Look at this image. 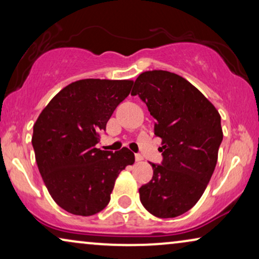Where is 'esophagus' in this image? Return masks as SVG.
I'll use <instances>...</instances> for the list:
<instances>
[{"mask_svg":"<svg viewBox=\"0 0 259 259\" xmlns=\"http://www.w3.org/2000/svg\"><path fill=\"white\" fill-rule=\"evenodd\" d=\"M144 160V158H143V155L141 154H136V161H143Z\"/></svg>","mask_w":259,"mask_h":259,"instance_id":"1","label":"esophagus"}]
</instances>
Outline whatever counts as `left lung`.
Listing matches in <instances>:
<instances>
[{
  "label": "left lung",
  "mask_w": 259,
  "mask_h": 259,
  "mask_svg": "<svg viewBox=\"0 0 259 259\" xmlns=\"http://www.w3.org/2000/svg\"><path fill=\"white\" fill-rule=\"evenodd\" d=\"M132 95H139L157 120L162 165L139 189L140 201L158 218L185 213L203 196L218 160L223 140L221 114L199 90L178 74L147 70L137 77Z\"/></svg>",
  "instance_id": "8db88e82"
}]
</instances>
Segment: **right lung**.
Here are the masks:
<instances>
[{
	"mask_svg": "<svg viewBox=\"0 0 259 259\" xmlns=\"http://www.w3.org/2000/svg\"><path fill=\"white\" fill-rule=\"evenodd\" d=\"M133 80L83 79L62 88L34 123L38 171L49 194L63 210L93 215L111 199L119 173L134 164L127 147H95L113 112L128 97Z\"/></svg>",
	"mask_w": 259,
	"mask_h": 259,
	"instance_id": "right-lung-1",
	"label": "right lung"
}]
</instances>
